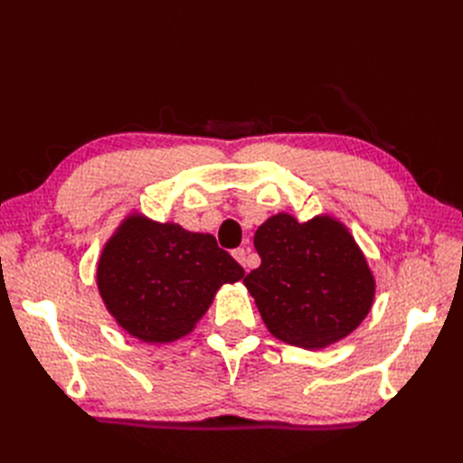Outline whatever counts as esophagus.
<instances>
[{"label":"esophagus","instance_id":"1","mask_svg":"<svg viewBox=\"0 0 463 463\" xmlns=\"http://www.w3.org/2000/svg\"><path fill=\"white\" fill-rule=\"evenodd\" d=\"M232 257L237 260V262H240L241 266H243V269H247V250L245 249H233L232 250Z\"/></svg>","mask_w":463,"mask_h":463}]
</instances>
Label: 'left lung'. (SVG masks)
<instances>
[{
    "label": "left lung",
    "instance_id": "1",
    "mask_svg": "<svg viewBox=\"0 0 463 463\" xmlns=\"http://www.w3.org/2000/svg\"><path fill=\"white\" fill-rule=\"evenodd\" d=\"M260 266L243 284L274 338L322 349L371 311L376 282L354 235L330 214L299 222L278 213L255 233Z\"/></svg>",
    "mask_w": 463,
    "mask_h": 463
}]
</instances>
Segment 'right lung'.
Instances as JSON below:
<instances>
[{"instance_id":"1","label":"right lung","mask_w":463,"mask_h":463,"mask_svg":"<svg viewBox=\"0 0 463 463\" xmlns=\"http://www.w3.org/2000/svg\"><path fill=\"white\" fill-rule=\"evenodd\" d=\"M243 276L214 235L154 222L141 213L121 220L96 266V286L108 313L146 344L191 334L216 291Z\"/></svg>"}]
</instances>
